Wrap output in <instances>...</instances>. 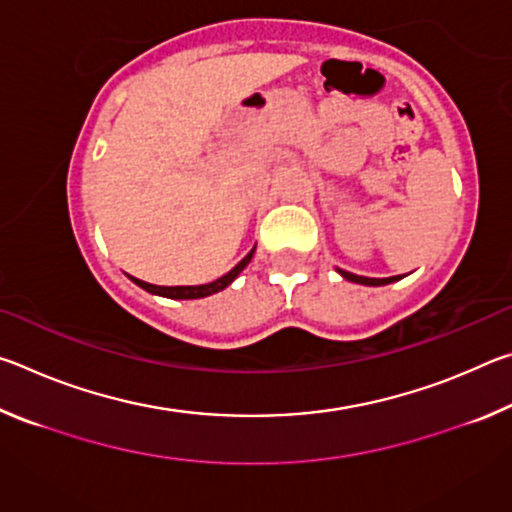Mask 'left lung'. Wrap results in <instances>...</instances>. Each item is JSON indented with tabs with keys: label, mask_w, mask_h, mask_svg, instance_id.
<instances>
[{
	"label": "left lung",
	"mask_w": 512,
	"mask_h": 512,
	"mask_svg": "<svg viewBox=\"0 0 512 512\" xmlns=\"http://www.w3.org/2000/svg\"><path fill=\"white\" fill-rule=\"evenodd\" d=\"M339 273L345 277V280L357 282V284H366V287H381V284H391V282L400 280V277H402V275H393V277H363V275H354L350 271H341V268H339Z\"/></svg>",
	"instance_id": "obj_1"
}]
</instances>
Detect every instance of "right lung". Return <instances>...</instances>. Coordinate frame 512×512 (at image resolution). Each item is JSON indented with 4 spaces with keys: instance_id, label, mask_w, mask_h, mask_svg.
I'll use <instances>...</instances> for the list:
<instances>
[{
    "instance_id": "1",
    "label": "right lung",
    "mask_w": 512,
    "mask_h": 512,
    "mask_svg": "<svg viewBox=\"0 0 512 512\" xmlns=\"http://www.w3.org/2000/svg\"><path fill=\"white\" fill-rule=\"evenodd\" d=\"M253 253H255V248L250 250V253L244 259H241V262L235 268H232L230 273H225L223 277H219V280H214L210 284H201V287H158V284L142 282V280H137V277H131V280L137 284V287H142L144 291H149V293H155V296H164V298H173V300L205 298V296H212V293L223 291L225 287H228V284L235 280V277L248 266L250 259H253Z\"/></svg>"
}]
</instances>
